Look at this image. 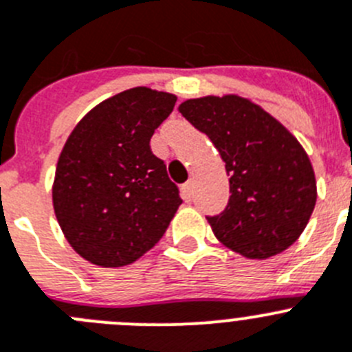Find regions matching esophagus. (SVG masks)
Segmentation results:
<instances>
[{"label":"esophagus","mask_w":352,"mask_h":352,"mask_svg":"<svg viewBox=\"0 0 352 352\" xmlns=\"http://www.w3.org/2000/svg\"><path fill=\"white\" fill-rule=\"evenodd\" d=\"M192 193H193V183L192 182H186L185 185H182V195L185 201H190V199H192Z\"/></svg>","instance_id":"34e87169"}]
</instances>
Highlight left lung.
Returning a JSON list of instances; mask_svg holds the SVG:
<instances>
[{"label": "left lung", "mask_w": 352, "mask_h": 352, "mask_svg": "<svg viewBox=\"0 0 352 352\" xmlns=\"http://www.w3.org/2000/svg\"><path fill=\"white\" fill-rule=\"evenodd\" d=\"M178 109L212 141L230 176L227 208L208 218L216 239L251 260L288 250L307 227L318 199L304 146L262 106L241 96L186 99Z\"/></svg>", "instance_id": "1"}]
</instances>
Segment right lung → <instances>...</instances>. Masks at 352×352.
<instances>
[{"instance_id": "1", "label": "right lung", "mask_w": 352, "mask_h": 352, "mask_svg": "<svg viewBox=\"0 0 352 352\" xmlns=\"http://www.w3.org/2000/svg\"><path fill=\"white\" fill-rule=\"evenodd\" d=\"M176 96L134 87L104 99L64 143L52 202L64 237L87 262L124 267L162 239L182 204L150 140Z\"/></svg>"}]
</instances>
